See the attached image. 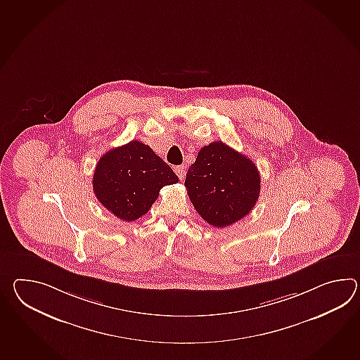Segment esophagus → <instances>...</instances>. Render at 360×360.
<instances>
[{
    "label": "esophagus",
    "instance_id": "1",
    "mask_svg": "<svg viewBox=\"0 0 360 360\" xmlns=\"http://www.w3.org/2000/svg\"><path fill=\"white\" fill-rule=\"evenodd\" d=\"M174 172H176V174L178 176V178H179L181 181H184V178H186V168H184V165H181V167H174Z\"/></svg>",
    "mask_w": 360,
    "mask_h": 360
}]
</instances>
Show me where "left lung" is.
<instances>
[{
    "mask_svg": "<svg viewBox=\"0 0 360 360\" xmlns=\"http://www.w3.org/2000/svg\"><path fill=\"white\" fill-rule=\"evenodd\" d=\"M184 186L201 218L214 227H226L255 208L261 176L245 155L217 141L200 150Z\"/></svg>",
    "mask_w": 360,
    "mask_h": 360,
    "instance_id": "left-lung-1",
    "label": "left lung"
}]
</instances>
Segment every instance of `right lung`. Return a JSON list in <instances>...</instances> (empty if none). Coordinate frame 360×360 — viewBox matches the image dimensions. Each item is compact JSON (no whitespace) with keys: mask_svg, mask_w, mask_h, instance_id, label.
<instances>
[{"mask_svg":"<svg viewBox=\"0 0 360 360\" xmlns=\"http://www.w3.org/2000/svg\"><path fill=\"white\" fill-rule=\"evenodd\" d=\"M176 182V173L150 146L131 141L99 159L93 190L104 208L131 222L150 210L164 186Z\"/></svg>","mask_w":360,"mask_h":360,"instance_id":"1","label":"right lung"}]
</instances>
